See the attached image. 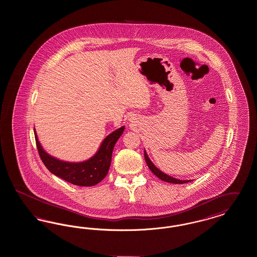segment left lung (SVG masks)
<instances>
[{
	"label": "left lung",
	"instance_id": "8db88e82",
	"mask_svg": "<svg viewBox=\"0 0 257 257\" xmlns=\"http://www.w3.org/2000/svg\"><path fill=\"white\" fill-rule=\"evenodd\" d=\"M145 159L147 161V166H148V168L150 169V171H152L161 180H163V181H165V182L172 184H184L188 183V182H191V181H192V180H180V179L174 178V177H172L171 175H168V174H166L165 172L160 171L159 169L151 162V160L149 159V157L147 156V153L146 150H145Z\"/></svg>",
	"mask_w": 257,
	"mask_h": 257
}]
</instances>
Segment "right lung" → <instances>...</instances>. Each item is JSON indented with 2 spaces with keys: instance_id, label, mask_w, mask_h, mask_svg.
<instances>
[{
  "instance_id": "add662e5",
  "label": "right lung",
  "mask_w": 257,
  "mask_h": 257,
  "mask_svg": "<svg viewBox=\"0 0 257 257\" xmlns=\"http://www.w3.org/2000/svg\"><path fill=\"white\" fill-rule=\"evenodd\" d=\"M125 126L108 135L102 142L97 152L89 159L83 162H67L58 159L47 153L40 145L37 131L34 128L39 156L45 167L53 174L69 183L89 187L101 182L110 169L114 145L123 134Z\"/></svg>"
}]
</instances>
